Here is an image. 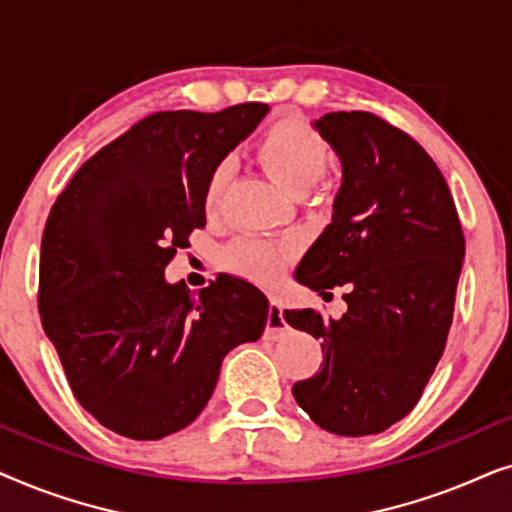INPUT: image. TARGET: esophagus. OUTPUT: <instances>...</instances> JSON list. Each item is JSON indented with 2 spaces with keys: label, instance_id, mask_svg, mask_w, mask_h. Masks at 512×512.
Returning <instances> with one entry per match:
<instances>
[{
  "label": "esophagus",
  "instance_id": "esophagus-1",
  "mask_svg": "<svg viewBox=\"0 0 512 512\" xmlns=\"http://www.w3.org/2000/svg\"><path fill=\"white\" fill-rule=\"evenodd\" d=\"M286 321H284V310L277 300H272L268 307V324H265V340H277L279 335L286 331Z\"/></svg>",
  "mask_w": 512,
  "mask_h": 512
}]
</instances>
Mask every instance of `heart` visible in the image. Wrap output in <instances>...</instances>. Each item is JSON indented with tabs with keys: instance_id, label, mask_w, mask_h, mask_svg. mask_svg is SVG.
I'll use <instances>...</instances> for the list:
<instances>
[{
	"instance_id": "b5f03b06",
	"label": "heart",
	"mask_w": 512,
	"mask_h": 512,
	"mask_svg": "<svg viewBox=\"0 0 512 512\" xmlns=\"http://www.w3.org/2000/svg\"><path fill=\"white\" fill-rule=\"evenodd\" d=\"M258 158L268 167V172L291 193H305L324 177L331 149L326 139L298 116L279 118L258 139ZM230 172L228 160H221L209 172L202 205L207 214H214L221 205L223 188ZM291 249L286 244H272L242 237L226 249V263L235 272H242L256 282H272L289 263Z\"/></svg>"
}]
</instances>
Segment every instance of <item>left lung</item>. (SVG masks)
<instances>
[{
  "mask_svg": "<svg viewBox=\"0 0 512 512\" xmlns=\"http://www.w3.org/2000/svg\"><path fill=\"white\" fill-rule=\"evenodd\" d=\"M314 128L340 156L342 186L296 279L321 296L345 286L347 312L284 310L324 352L293 396L321 429L370 436L415 408L443 356L464 230L443 172L408 132L368 111H333Z\"/></svg>",
  "mask_w": 512,
  "mask_h": 512,
  "instance_id": "1",
  "label": "left lung"
}]
</instances>
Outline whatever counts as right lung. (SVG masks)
<instances>
[{
  "instance_id": "obj_1",
  "label": "right lung",
  "mask_w": 512,
  "mask_h": 512,
  "mask_svg": "<svg viewBox=\"0 0 512 512\" xmlns=\"http://www.w3.org/2000/svg\"><path fill=\"white\" fill-rule=\"evenodd\" d=\"M268 109L247 102L146 116L88 158L51 207L41 324L76 401L118 436L160 440L191 424L223 356L268 324V298L244 279L193 293L163 275L205 226L209 172Z\"/></svg>"
}]
</instances>
